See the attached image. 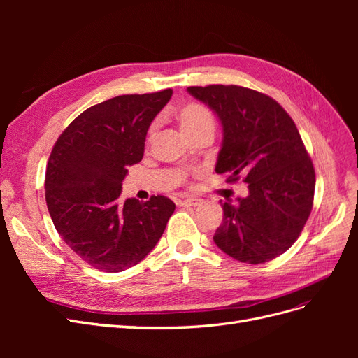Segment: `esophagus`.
I'll return each instance as SVG.
<instances>
[{"mask_svg":"<svg viewBox=\"0 0 358 358\" xmlns=\"http://www.w3.org/2000/svg\"><path fill=\"white\" fill-rule=\"evenodd\" d=\"M201 203H203V200L199 197H189V199H183L179 201L180 206H187V208H196V206H200Z\"/></svg>","mask_w":358,"mask_h":358,"instance_id":"esophagus-1","label":"esophagus"}]
</instances>
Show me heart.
Listing matches in <instances>:
<instances>
[{"instance_id":"b5f03b06","label":"heart","mask_w":358,"mask_h":358,"mask_svg":"<svg viewBox=\"0 0 358 358\" xmlns=\"http://www.w3.org/2000/svg\"><path fill=\"white\" fill-rule=\"evenodd\" d=\"M180 129L187 137L196 134L206 128H215V121L212 113L204 106L197 103L185 104L178 115Z\"/></svg>"}]
</instances>
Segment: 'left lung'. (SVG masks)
<instances>
[{"label":"left lung","mask_w":358,"mask_h":358,"mask_svg":"<svg viewBox=\"0 0 358 358\" xmlns=\"http://www.w3.org/2000/svg\"><path fill=\"white\" fill-rule=\"evenodd\" d=\"M222 125L215 171L241 178L248 196L222 203L213 242L242 263L262 264L284 254L305 227L315 170L289 115L268 95L236 85L189 86Z\"/></svg>","instance_id":"8db88e82"}]
</instances>
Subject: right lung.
I'll list each match as a JSON object with an SVG mask.
<instances>
[{
    "label": "right lung",
    "instance_id": "add662e5",
    "mask_svg": "<svg viewBox=\"0 0 358 358\" xmlns=\"http://www.w3.org/2000/svg\"><path fill=\"white\" fill-rule=\"evenodd\" d=\"M173 91L119 95L64 129L46 169V203L57 231L85 263L122 272L152 251L175 212L164 196L121 200L127 167L142 161L150 122Z\"/></svg>",
    "mask_w": 358,
    "mask_h": 358
}]
</instances>
